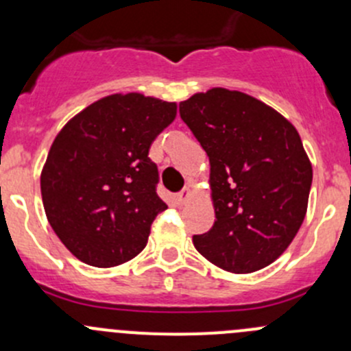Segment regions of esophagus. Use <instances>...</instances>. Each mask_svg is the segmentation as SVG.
Listing matches in <instances>:
<instances>
[{"label":"esophagus","instance_id":"obj_1","mask_svg":"<svg viewBox=\"0 0 351 351\" xmlns=\"http://www.w3.org/2000/svg\"><path fill=\"white\" fill-rule=\"evenodd\" d=\"M190 198H192V192H190V189H183L182 192L176 195V202H178V205H183V204H186Z\"/></svg>","mask_w":351,"mask_h":351}]
</instances>
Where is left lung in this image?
Instances as JSON below:
<instances>
[{
  "instance_id": "1",
  "label": "left lung",
  "mask_w": 351,
  "mask_h": 351,
  "mask_svg": "<svg viewBox=\"0 0 351 351\" xmlns=\"http://www.w3.org/2000/svg\"><path fill=\"white\" fill-rule=\"evenodd\" d=\"M210 162L215 222L193 236L202 256L231 274L274 263L302 226L313 166L295 127L263 101L212 88L180 104Z\"/></svg>"
}]
</instances>
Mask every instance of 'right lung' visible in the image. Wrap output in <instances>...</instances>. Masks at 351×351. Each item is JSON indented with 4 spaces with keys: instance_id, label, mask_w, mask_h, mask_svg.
<instances>
[{
    "instance_id": "add662e5",
    "label": "right lung",
    "mask_w": 351,
    "mask_h": 351,
    "mask_svg": "<svg viewBox=\"0 0 351 351\" xmlns=\"http://www.w3.org/2000/svg\"><path fill=\"white\" fill-rule=\"evenodd\" d=\"M176 117V104L141 93L110 95L69 120L40 175L45 215L83 263L110 268L146 247L168 205L158 197L149 147Z\"/></svg>"
}]
</instances>
